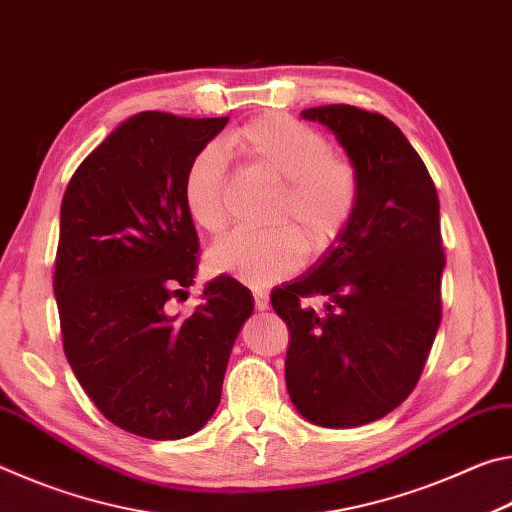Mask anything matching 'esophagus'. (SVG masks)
<instances>
[{
    "label": "esophagus",
    "instance_id": "1",
    "mask_svg": "<svg viewBox=\"0 0 512 512\" xmlns=\"http://www.w3.org/2000/svg\"><path fill=\"white\" fill-rule=\"evenodd\" d=\"M253 298H255V309L264 311L268 307V293L262 291V289H255L253 291Z\"/></svg>",
    "mask_w": 512,
    "mask_h": 512
}]
</instances>
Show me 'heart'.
<instances>
[{
  "label": "heart",
  "mask_w": 512,
  "mask_h": 512,
  "mask_svg": "<svg viewBox=\"0 0 512 512\" xmlns=\"http://www.w3.org/2000/svg\"><path fill=\"white\" fill-rule=\"evenodd\" d=\"M225 151L266 171L280 194L268 212L266 232H232L207 255L214 273L248 287H268L302 266L305 253L325 255L343 237L359 203V173L334 153L327 137L284 112H266L225 135ZM228 164L216 146H205L187 164L185 205L198 228L219 235L230 221Z\"/></svg>",
  "instance_id": "1"
}]
</instances>
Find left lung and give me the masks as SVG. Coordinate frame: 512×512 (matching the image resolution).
<instances>
[{
	"instance_id": "left-lung-1",
	"label": "left lung",
	"mask_w": 512,
	"mask_h": 512,
	"mask_svg": "<svg viewBox=\"0 0 512 512\" xmlns=\"http://www.w3.org/2000/svg\"><path fill=\"white\" fill-rule=\"evenodd\" d=\"M300 115L336 135L359 173V203L334 248L275 289L271 305L291 334L293 406L320 427L350 429L397 409L422 375L443 316L440 203L391 119L345 103ZM314 295L325 315L299 305Z\"/></svg>"
}]
</instances>
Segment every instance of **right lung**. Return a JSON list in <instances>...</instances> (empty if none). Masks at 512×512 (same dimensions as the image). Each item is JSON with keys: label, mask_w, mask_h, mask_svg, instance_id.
Masks as SVG:
<instances>
[{"label": "right lung", "mask_w": 512, "mask_h": 512, "mask_svg": "<svg viewBox=\"0 0 512 512\" xmlns=\"http://www.w3.org/2000/svg\"><path fill=\"white\" fill-rule=\"evenodd\" d=\"M225 124L140 112L81 162L60 205L54 293L65 357L97 409L142 438L205 427L255 307L228 275L205 284L189 316L171 305L187 300L198 268L187 164Z\"/></svg>", "instance_id": "right-lung-1"}]
</instances>
